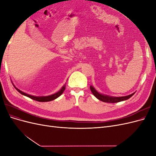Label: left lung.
<instances>
[{
  "mask_svg": "<svg viewBox=\"0 0 156 156\" xmlns=\"http://www.w3.org/2000/svg\"><path fill=\"white\" fill-rule=\"evenodd\" d=\"M90 90L92 93L93 94V95L95 96L97 99H98L99 100H100L103 102H106V103H117V102H120L122 101H124L126 100H128L129 98H130L135 93H133L131 95L129 96H122V97H111V96H105V95H102V94L98 93L93 87H90Z\"/></svg>",
  "mask_w": 156,
  "mask_h": 156,
  "instance_id": "left-lung-1",
  "label": "left lung"
}]
</instances>
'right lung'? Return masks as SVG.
Segmentation results:
<instances>
[{"instance_id": "1", "label": "right lung", "mask_w": 156, "mask_h": 156, "mask_svg": "<svg viewBox=\"0 0 156 156\" xmlns=\"http://www.w3.org/2000/svg\"><path fill=\"white\" fill-rule=\"evenodd\" d=\"M65 86H66V85H64V87H62V88H61V90H60V91H58V92H56V94H53V95L48 96H40V97H37V96H34L29 95V94H26V93H25V92H23L21 91L20 90H19V89L17 88L16 87H15V88H16V89L19 92L21 93V94H23V95H24V96H25L29 97V98L32 99V100L37 101H40V102H46V101H52V100H55L56 98H58V97L61 95V94H62L64 92V90H65V88H66Z\"/></svg>"}]
</instances>
